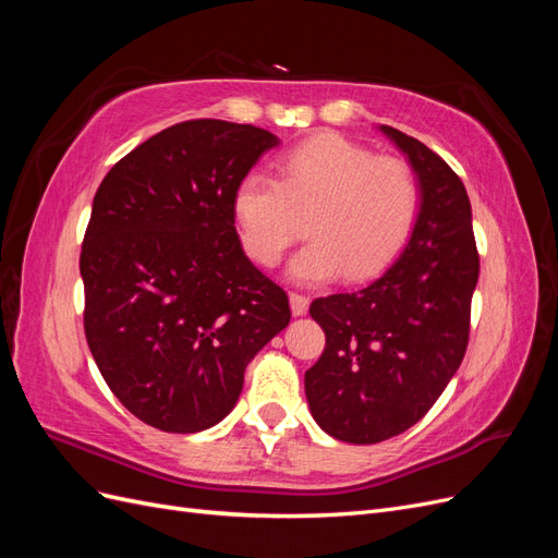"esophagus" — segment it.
Returning <instances> with one entry per match:
<instances>
[{"label": "esophagus", "mask_w": 558, "mask_h": 558, "mask_svg": "<svg viewBox=\"0 0 558 558\" xmlns=\"http://www.w3.org/2000/svg\"><path fill=\"white\" fill-rule=\"evenodd\" d=\"M307 310H310V298L302 293H291V312L295 316H302Z\"/></svg>", "instance_id": "34e87169"}]
</instances>
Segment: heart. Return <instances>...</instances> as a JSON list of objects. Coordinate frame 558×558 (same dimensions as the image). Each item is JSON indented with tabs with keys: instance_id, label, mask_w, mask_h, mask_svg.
Here are the masks:
<instances>
[{
	"instance_id": "b5f03b06",
	"label": "heart",
	"mask_w": 558,
	"mask_h": 558,
	"mask_svg": "<svg viewBox=\"0 0 558 558\" xmlns=\"http://www.w3.org/2000/svg\"><path fill=\"white\" fill-rule=\"evenodd\" d=\"M279 181L253 170L232 195L234 221L248 256L272 267L310 216L312 242L291 263L298 281L320 283L347 272L379 275L410 242L421 214V181L398 156L324 132L277 162Z\"/></svg>"
}]
</instances>
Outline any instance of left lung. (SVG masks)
I'll use <instances>...</instances> for the list:
<instances>
[{
  "instance_id": "left-lung-1",
  "label": "left lung",
  "mask_w": 558,
  "mask_h": 558,
  "mask_svg": "<svg viewBox=\"0 0 558 558\" xmlns=\"http://www.w3.org/2000/svg\"><path fill=\"white\" fill-rule=\"evenodd\" d=\"M421 181L412 240L386 272L353 293L316 298L326 349L305 373L312 416L328 435L375 445L412 428L459 369L480 277L465 185L426 144L381 125Z\"/></svg>"
}]
</instances>
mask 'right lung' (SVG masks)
I'll use <instances>...</instances> for the list:
<instances>
[{
	"mask_svg": "<svg viewBox=\"0 0 558 558\" xmlns=\"http://www.w3.org/2000/svg\"><path fill=\"white\" fill-rule=\"evenodd\" d=\"M277 137L195 118L118 160L81 244L83 330L111 393L144 424L197 433L238 402L251 359L291 320L242 251L238 183Z\"/></svg>",
	"mask_w": 558,
	"mask_h": 558,
	"instance_id": "right-lung-1",
	"label": "right lung"
}]
</instances>
